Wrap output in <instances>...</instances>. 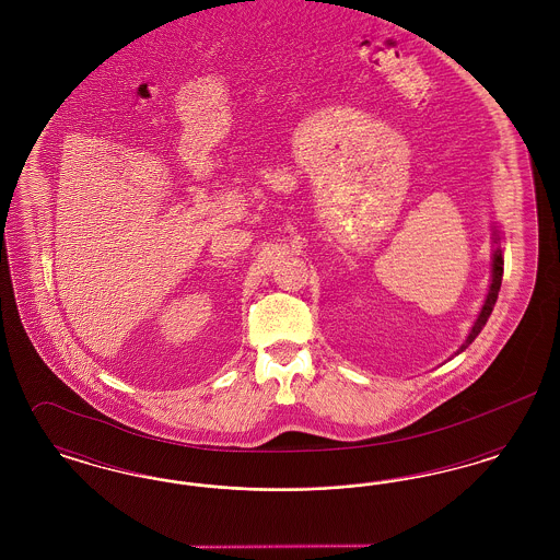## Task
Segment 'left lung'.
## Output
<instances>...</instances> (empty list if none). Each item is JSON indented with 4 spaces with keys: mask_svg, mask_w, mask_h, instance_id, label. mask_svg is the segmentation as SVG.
I'll list each match as a JSON object with an SVG mask.
<instances>
[{
    "mask_svg": "<svg viewBox=\"0 0 560 560\" xmlns=\"http://www.w3.org/2000/svg\"><path fill=\"white\" fill-rule=\"evenodd\" d=\"M502 275H504V260H502V252L498 249V252L493 254V275H491L493 279H491L489 295H487V300H485V304H482V311H480L479 319H477V323L472 325V331H470L468 340L462 345V348H459L457 352H462L464 348H468V345H472V342H475V338L479 336L480 329L485 327V323H487L489 315H491V311H493V306H495L498 292H500V288H502Z\"/></svg>",
    "mask_w": 560,
    "mask_h": 560,
    "instance_id": "1",
    "label": "left lung"
}]
</instances>
